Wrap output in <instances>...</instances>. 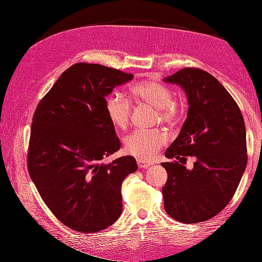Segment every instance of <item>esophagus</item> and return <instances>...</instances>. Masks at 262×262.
Listing matches in <instances>:
<instances>
[{"instance_id": "obj_1", "label": "esophagus", "mask_w": 262, "mask_h": 262, "mask_svg": "<svg viewBox=\"0 0 262 262\" xmlns=\"http://www.w3.org/2000/svg\"><path fill=\"white\" fill-rule=\"evenodd\" d=\"M137 163H138L139 168H144V169H145V168H148L149 166L153 165L152 163H149V162H146V161H144V160H142V158H138Z\"/></svg>"}]
</instances>
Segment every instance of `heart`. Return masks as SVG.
<instances>
[{
  "mask_svg": "<svg viewBox=\"0 0 262 262\" xmlns=\"http://www.w3.org/2000/svg\"><path fill=\"white\" fill-rule=\"evenodd\" d=\"M131 96L138 101L145 102L157 109L158 117L165 123H172L179 117V105L172 98L168 86L156 81H145L134 85ZM107 117L116 128L124 130L129 125L132 115V105L128 98L121 95L110 94L105 102ZM167 136L160 129L136 130L124 140V146L129 154L142 160L153 158L166 143Z\"/></svg>",
  "mask_w": 262,
  "mask_h": 262,
  "instance_id": "obj_1",
  "label": "heart"
}]
</instances>
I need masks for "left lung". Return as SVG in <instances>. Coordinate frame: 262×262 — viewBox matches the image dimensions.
Listing matches in <instances>:
<instances>
[{
	"instance_id": "1",
	"label": "left lung",
	"mask_w": 262,
	"mask_h": 262,
	"mask_svg": "<svg viewBox=\"0 0 262 262\" xmlns=\"http://www.w3.org/2000/svg\"><path fill=\"white\" fill-rule=\"evenodd\" d=\"M164 81L181 86L189 104L179 136L165 155L180 162L196 158L191 171L177 161L162 163L168 175L164 208L180 223H200L223 210L239 185L247 165L244 118L232 95L201 69H181Z\"/></svg>"
}]
</instances>
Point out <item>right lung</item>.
<instances>
[{
	"instance_id": "1",
	"label": "right lung",
	"mask_w": 262,
	"mask_h": 262,
	"mask_svg": "<svg viewBox=\"0 0 262 262\" xmlns=\"http://www.w3.org/2000/svg\"><path fill=\"white\" fill-rule=\"evenodd\" d=\"M132 78L114 68L75 63L35 110L29 176L54 216L76 232L96 233L115 223L122 211V182L138 169L130 155L100 163L121 146L106 114V96Z\"/></svg>"
}]
</instances>
